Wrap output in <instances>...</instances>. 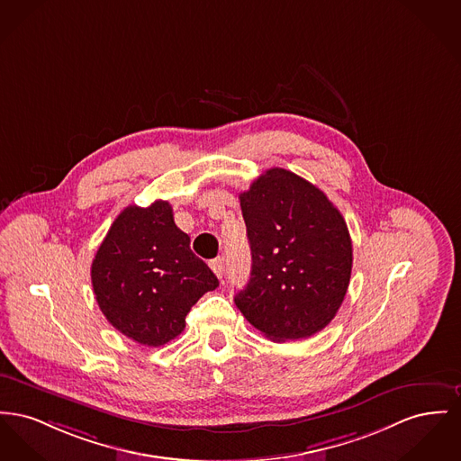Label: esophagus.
Returning <instances> with one entry per match:
<instances>
[{
    "mask_svg": "<svg viewBox=\"0 0 461 461\" xmlns=\"http://www.w3.org/2000/svg\"><path fill=\"white\" fill-rule=\"evenodd\" d=\"M209 267H211V270L216 273L217 278H222V275H224V259H222V258L212 259V261L209 263Z\"/></svg>",
    "mask_w": 461,
    "mask_h": 461,
    "instance_id": "esophagus-1",
    "label": "esophagus"
}]
</instances>
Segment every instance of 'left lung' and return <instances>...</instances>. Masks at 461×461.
Listing matches in <instances>:
<instances>
[{
    "label": "left lung",
    "mask_w": 461,
    "mask_h": 461,
    "mask_svg": "<svg viewBox=\"0 0 461 461\" xmlns=\"http://www.w3.org/2000/svg\"><path fill=\"white\" fill-rule=\"evenodd\" d=\"M240 207L252 271L235 304L273 341L322 330L352 275V239L341 212L324 191L278 167L240 193Z\"/></svg>",
    "instance_id": "obj_1"
}]
</instances>
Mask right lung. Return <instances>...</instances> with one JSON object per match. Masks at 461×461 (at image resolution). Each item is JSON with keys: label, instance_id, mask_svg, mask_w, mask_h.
<instances>
[{"label": "right lung", "instance_id": "add662e5", "mask_svg": "<svg viewBox=\"0 0 461 461\" xmlns=\"http://www.w3.org/2000/svg\"><path fill=\"white\" fill-rule=\"evenodd\" d=\"M92 287L109 324L140 345L179 336L191 306L219 285L190 249L168 202L129 205L114 219L92 261Z\"/></svg>", "mask_w": 461, "mask_h": 461}]
</instances>
